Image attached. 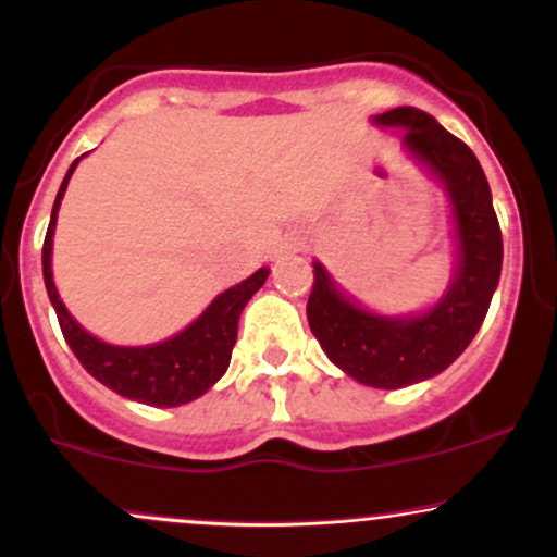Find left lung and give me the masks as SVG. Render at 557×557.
<instances>
[{
	"label": "left lung",
	"mask_w": 557,
	"mask_h": 557,
	"mask_svg": "<svg viewBox=\"0 0 557 557\" xmlns=\"http://www.w3.org/2000/svg\"><path fill=\"white\" fill-rule=\"evenodd\" d=\"M374 123L403 127V146L443 181L456 216V274L426 314L380 317L345 298L314 264L306 314L335 367L361 385L395 389L445 372L474 341L500 280L503 235L482 164L461 138L417 107H395Z\"/></svg>",
	"instance_id": "obj_1"
}]
</instances>
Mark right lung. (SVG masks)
<instances>
[{"label":"right lung","instance_id":"1","mask_svg":"<svg viewBox=\"0 0 557 557\" xmlns=\"http://www.w3.org/2000/svg\"><path fill=\"white\" fill-rule=\"evenodd\" d=\"M75 159L70 164L65 181L57 194L52 220H49L47 238H44L41 264L44 285H47L49 300H52L60 330L65 335L70 350L83 363L88 374L96 376L101 385H107L123 398L146 403V406H183V403L201 398L209 387L227 372L230 356H233L235 337H238L240 311L251 300L253 293L264 285L270 270L253 272L240 285L216 296L209 309L196 319L190 327L177 332L170 341L157 345H140V348H125V345H110L96 341L86 330L70 317L67 306L57 296L52 280V235L57 225L60 201L67 190V181L73 175Z\"/></svg>","mask_w":557,"mask_h":557}]
</instances>
